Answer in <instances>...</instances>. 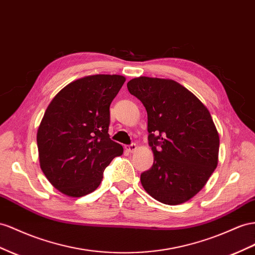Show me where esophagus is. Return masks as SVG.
I'll return each instance as SVG.
<instances>
[{
    "instance_id": "1",
    "label": "esophagus",
    "mask_w": 255,
    "mask_h": 255,
    "mask_svg": "<svg viewBox=\"0 0 255 255\" xmlns=\"http://www.w3.org/2000/svg\"><path fill=\"white\" fill-rule=\"evenodd\" d=\"M137 149V144L136 143H130V144H128V146H127L126 147V150L128 151V152H134V151Z\"/></svg>"
}]
</instances>
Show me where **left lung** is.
<instances>
[{"mask_svg":"<svg viewBox=\"0 0 255 255\" xmlns=\"http://www.w3.org/2000/svg\"><path fill=\"white\" fill-rule=\"evenodd\" d=\"M128 89L148 114L153 165L140 175L144 191L163 204L185 203L218 165L220 138L209 111L171 79L141 76L129 80Z\"/></svg>","mask_w":255,"mask_h":255,"instance_id":"obj_1","label":"left lung"}]
</instances>
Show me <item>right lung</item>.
Listing matches in <instances>:
<instances>
[{"label": "right lung", "mask_w": 255, "mask_h": 255, "mask_svg": "<svg viewBox=\"0 0 255 255\" xmlns=\"http://www.w3.org/2000/svg\"><path fill=\"white\" fill-rule=\"evenodd\" d=\"M126 81L91 75L68 84L48 105L37 129L39 165L54 188L70 197L98 189L104 169L123 153L109 138V106Z\"/></svg>", "instance_id": "add662e5"}]
</instances>
